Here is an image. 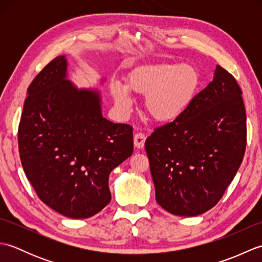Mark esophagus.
Here are the masks:
<instances>
[{
  "label": "esophagus",
  "instance_id": "esophagus-1",
  "mask_svg": "<svg viewBox=\"0 0 262 262\" xmlns=\"http://www.w3.org/2000/svg\"><path fill=\"white\" fill-rule=\"evenodd\" d=\"M145 140H146V137L143 134V133H136V134L134 135V145L137 148H143L144 144H145Z\"/></svg>",
  "mask_w": 262,
  "mask_h": 262
}]
</instances>
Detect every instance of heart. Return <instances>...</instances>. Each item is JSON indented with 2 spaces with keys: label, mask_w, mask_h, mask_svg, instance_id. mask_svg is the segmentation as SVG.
Instances as JSON below:
<instances>
[{
  "label": "heart",
  "mask_w": 262,
  "mask_h": 262,
  "mask_svg": "<svg viewBox=\"0 0 262 262\" xmlns=\"http://www.w3.org/2000/svg\"><path fill=\"white\" fill-rule=\"evenodd\" d=\"M199 86V74L191 65L158 64L144 66L127 77L126 86L111 84L116 107L128 113L133 105L130 93L146 96L145 108L158 121H172L180 117L192 102Z\"/></svg>",
  "instance_id": "1"
}]
</instances>
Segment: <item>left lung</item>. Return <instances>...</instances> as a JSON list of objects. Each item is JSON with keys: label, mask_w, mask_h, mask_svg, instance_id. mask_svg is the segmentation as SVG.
I'll return each instance as SVG.
<instances>
[{"label": "left lung", "mask_w": 262, "mask_h": 262, "mask_svg": "<svg viewBox=\"0 0 262 262\" xmlns=\"http://www.w3.org/2000/svg\"><path fill=\"white\" fill-rule=\"evenodd\" d=\"M242 90L216 66L214 79L173 121L145 142L155 198L178 216H197L220 202L240 168L247 145Z\"/></svg>", "instance_id": "8db88e82"}]
</instances>
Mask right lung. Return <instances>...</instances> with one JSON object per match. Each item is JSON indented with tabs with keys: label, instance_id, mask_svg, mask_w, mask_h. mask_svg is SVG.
I'll use <instances>...</instances> for the list:
<instances>
[{
	"label": "right lung",
	"instance_id": "right-lung-1",
	"mask_svg": "<svg viewBox=\"0 0 262 262\" xmlns=\"http://www.w3.org/2000/svg\"><path fill=\"white\" fill-rule=\"evenodd\" d=\"M66 77L62 55L28 88L19 153L43 203L70 219H88L110 203L109 174L133 154V127L105 119L100 93Z\"/></svg>",
	"mask_w": 262,
	"mask_h": 262
}]
</instances>
